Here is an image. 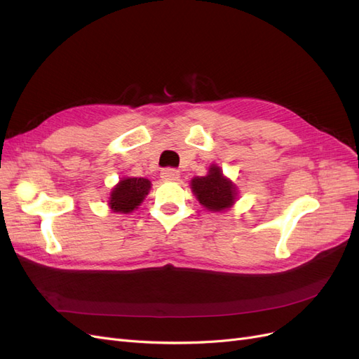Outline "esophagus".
<instances>
[{
  "label": "esophagus",
  "mask_w": 359,
  "mask_h": 359,
  "mask_svg": "<svg viewBox=\"0 0 359 359\" xmlns=\"http://www.w3.org/2000/svg\"><path fill=\"white\" fill-rule=\"evenodd\" d=\"M160 175L163 180H166V181H177L180 178V172L173 168H166L161 170Z\"/></svg>",
  "instance_id": "obj_1"
}]
</instances>
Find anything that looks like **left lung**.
<instances>
[{"instance_id": "1", "label": "left lung", "mask_w": 359, "mask_h": 359, "mask_svg": "<svg viewBox=\"0 0 359 359\" xmlns=\"http://www.w3.org/2000/svg\"><path fill=\"white\" fill-rule=\"evenodd\" d=\"M191 190L201 205L210 211H223L235 202V186L223 177L219 166H211L206 177L191 180Z\"/></svg>"}]
</instances>
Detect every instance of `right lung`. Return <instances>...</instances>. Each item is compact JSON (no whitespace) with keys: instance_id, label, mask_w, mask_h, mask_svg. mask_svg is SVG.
I'll return each instance as SVG.
<instances>
[{"instance_id":"right-lung-1","label":"right lung","mask_w":359,"mask_h":359,"mask_svg":"<svg viewBox=\"0 0 359 359\" xmlns=\"http://www.w3.org/2000/svg\"><path fill=\"white\" fill-rule=\"evenodd\" d=\"M151 189V182L145 178H126L119 181L112 190L109 205L115 212H130L140 205Z\"/></svg>"}]
</instances>
